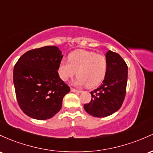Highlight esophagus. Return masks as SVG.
<instances>
[{
	"label": "esophagus",
	"instance_id": "obj_1",
	"mask_svg": "<svg viewBox=\"0 0 153 153\" xmlns=\"http://www.w3.org/2000/svg\"><path fill=\"white\" fill-rule=\"evenodd\" d=\"M71 92H76V93H81L82 92V91L81 90H76V89H74V88H71Z\"/></svg>",
	"mask_w": 153,
	"mask_h": 153
}]
</instances>
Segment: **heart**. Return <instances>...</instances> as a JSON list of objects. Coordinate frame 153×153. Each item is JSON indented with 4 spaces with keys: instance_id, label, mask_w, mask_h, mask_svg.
<instances>
[{
    "instance_id": "obj_1",
    "label": "heart",
    "mask_w": 153,
    "mask_h": 153,
    "mask_svg": "<svg viewBox=\"0 0 153 153\" xmlns=\"http://www.w3.org/2000/svg\"><path fill=\"white\" fill-rule=\"evenodd\" d=\"M68 61L60 63V77L66 82L76 74L78 77L74 84L77 86L95 87L103 81L107 74V58L104 55L97 54L94 51L76 50L68 55Z\"/></svg>"
}]
</instances>
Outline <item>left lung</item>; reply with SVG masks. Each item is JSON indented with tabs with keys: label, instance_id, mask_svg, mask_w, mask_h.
I'll list each match as a JSON object with an SVG mask.
<instances>
[{
	"label": "left lung",
	"instance_id": "left-lung-1",
	"mask_svg": "<svg viewBox=\"0 0 153 153\" xmlns=\"http://www.w3.org/2000/svg\"><path fill=\"white\" fill-rule=\"evenodd\" d=\"M108 70L98 88L90 92L92 100L84 105L85 111L95 117H106L118 111L126 95L128 66L119 54L108 51L105 55Z\"/></svg>",
	"mask_w": 153,
	"mask_h": 153
}]
</instances>
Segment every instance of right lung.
I'll return each mask as SVG.
<instances>
[{
	"instance_id": "1",
	"label": "right lung",
	"mask_w": 153,
	"mask_h": 153,
	"mask_svg": "<svg viewBox=\"0 0 153 153\" xmlns=\"http://www.w3.org/2000/svg\"><path fill=\"white\" fill-rule=\"evenodd\" d=\"M63 55L56 46H45L23 54L13 68V85L20 108L37 120L52 118L62 106L70 87L58 70Z\"/></svg>"
}]
</instances>
